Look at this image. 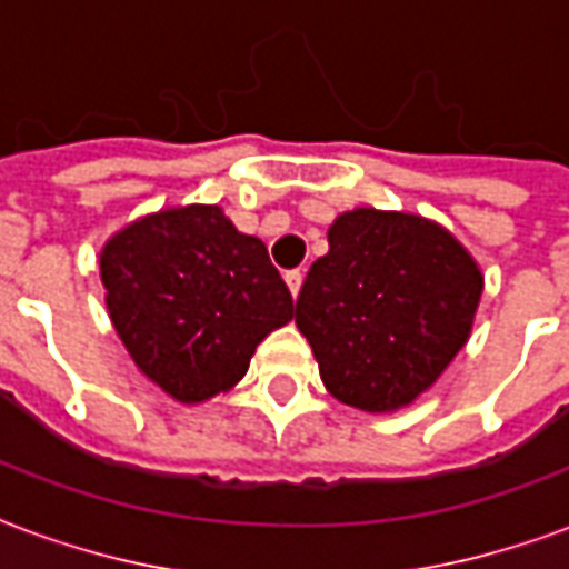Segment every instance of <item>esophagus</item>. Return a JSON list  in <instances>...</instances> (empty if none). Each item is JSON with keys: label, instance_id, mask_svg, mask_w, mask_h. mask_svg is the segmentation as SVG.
Here are the masks:
<instances>
[{"label": "esophagus", "instance_id": "34e87169", "mask_svg": "<svg viewBox=\"0 0 569 569\" xmlns=\"http://www.w3.org/2000/svg\"><path fill=\"white\" fill-rule=\"evenodd\" d=\"M301 280H305V273L298 271H286V286H289V292H292V298H298V292H301Z\"/></svg>", "mask_w": 569, "mask_h": 569}]
</instances>
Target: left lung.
Instances as JSON below:
<instances>
[{
    "instance_id": "left-lung-1",
    "label": "left lung",
    "mask_w": 569,
    "mask_h": 569,
    "mask_svg": "<svg viewBox=\"0 0 569 569\" xmlns=\"http://www.w3.org/2000/svg\"><path fill=\"white\" fill-rule=\"evenodd\" d=\"M481 273L439 224L353 210L310 264L296 322L322 383L362 411H393L448 369L469 338Z\"/></svg>"
}]
</instances>
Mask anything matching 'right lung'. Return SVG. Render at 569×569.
<instances>
[{"label":"right lung","instance_id":"1","mask_svg":"<svg viewBox=\"0 0 569 569\" xmlns=\"http://www.w3.org/2000/svg\"><path fill=\"white\" fill-rule=\"evenodd\" d=\"M109 317L142 375L179 402L231 390L256 347L296 317L259 237L219 207L140 219L103 249Z\"/></svg>","mask_w":569,"mask_h":569}]
</instances>
